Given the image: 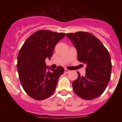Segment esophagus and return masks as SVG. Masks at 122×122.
Returning a JSON list of instances; mask_svg holds the SVG:
<instances>
[{
	"mask_svg": "<svg viewBox=\"0 0 122 122\" xmlns=\"http://www.w3.org/2000/svg\"><path fill=\"white\" fill-rule=\"evenodd\" d=\"M65 73H70V71L69 70H68V69H65Z\"/></svg>",
	"mask_w": 122,
	"mask_h": 122,
	"instance_id": "obj_1",
	"label": "esophagus"
}]
</instances>
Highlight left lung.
<instances>
[{"mask_svg":"<svg viewBox=\"0 0 122 122\" xmlns=\"http://www.w3.org/2000/svg\"><path fill=\"white\" fill-rule=\"evenodd\" d=\"M77 50V60L86 65V76L73 82L74 92L84 100H91L103 93L111 79V56L101 41L92 33L77 32L66 33Z\"/></svg>","mask_w":122,"mask_h":122,"instance_id":"1","label":"left lung"}]
</instances>
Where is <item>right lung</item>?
I'll return each instance as SVG.
<instances>
[{"mask_svg":"<svg viewBox=\"0 0 122 122\" xmlns=\"http://www.w3.org/2000/svg\"><path fill=\"white\" fill-rule=\"evenodd\" d=\"M65 33L41 30L28 38L18 56L17 69L19 80L27 94L36 100H43L53 94L59 77L64 68H48L45 59L53 54L55 46L65 37Z\"/></svg>","mask_w":122,"mask_h":122,"instance_id":"obj_1","label":"right lung"}]
</instances>
